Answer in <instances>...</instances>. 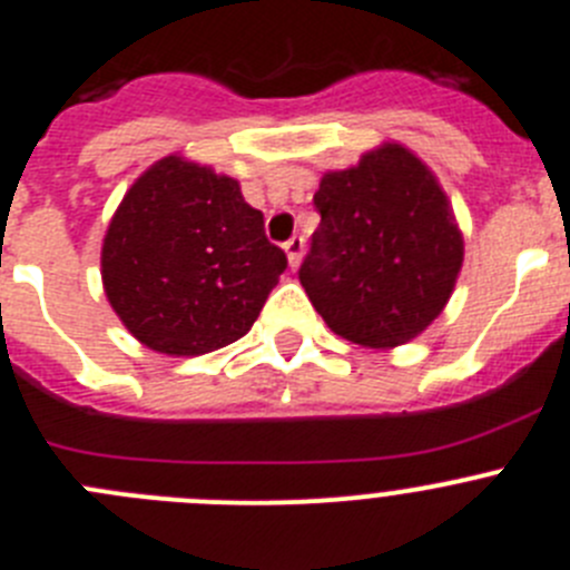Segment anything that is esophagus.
Returning a JSON list of instances; mask_svg holds the SVG:
<instances>
[{"label": "esophagus", "mask_w": 570, "mask_h": 570, "mask_svg": "<svg viewBox=\"0 0 570 570\" xmlns=\"http://www.w3.org/2000/svg\"><path fill=\"white\" fill-rule=\"evenodd\" d=\"M304 235H292L289 240H286L284 244V249H286V258H289V266L292 269H295L297 264H301V258H304Z\"/></svg>", "instance_id": "esophagus-1"}]
</instances>
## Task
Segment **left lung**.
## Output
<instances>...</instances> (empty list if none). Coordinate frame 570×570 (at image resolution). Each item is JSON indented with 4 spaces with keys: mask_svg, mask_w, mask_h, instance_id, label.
<instances>
[{
    "mask_svg": "<svg viewBox=\"0 0 570 570\" xmlns=\"http://www.w3.org/2000/svg\"><path fill=\"white\" fill-rule=\"evenodd\" d=\"M321 227L297 278L335 335L368 348L412 341L443 312L460 266L449 198L417 156L383 145L357 167L326 173Z\"/></svg>",
    "mask_w": 570,
    "mask_h": 570,
    "instance_id": "left-lung-1",
    "label": "left lung"
}]
</instances>
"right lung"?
Masks as SVG:
<instances>
[{"mask_svg":"<svg viewBox=\"0 0 570 570\" xmlns=\"http://www.w3.org/2000/svg\"><path fill=\"white\" fill-rule=\"evenodd\" d=\"M284 269L238 181L178 156L132 184L101 247L107 301L164 355H207L247 335Z\"/></svg>","mask_w":570,"mask_h":570,"instance_id":"obj_1","label":"right lung"}]
</instances>
